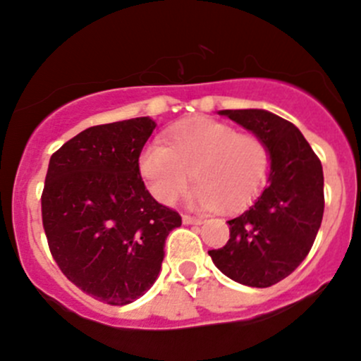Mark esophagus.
Instances as JSON below:
<instances>
[{
	"instance_id": "esophagus-1",
	"label": "esophagus",
	"mask_w": 361,
	"mask_h": 361,
	"mask_svg": "<svg viewBox=\"0 0 361 361\" xmlns=\"http://www.w3.org/2000/svg\"><path fill=\"white\" fill-rule=\"evenodd\" d=\"M183 223L185 225H200V223H202V218H199V216L183 214Z\"/></svg>"
}]
</instances>
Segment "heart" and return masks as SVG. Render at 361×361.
Masks as SVG:
<instances>
[{"label":"heart","mask_w":361,"mask_h":361,"mask_svg":"<svg viewBox=\"0 0 361 361\" xmlns=\"http://www.w3.org/2000/svg\"><path fill=\"white\" fill-rule=\"evenodd\" d=\"M140 174L152 195L171 206L197 188L192 200L204 209L237 211L245 207L267 183L271 150L261 136L211 119L183 123L168 145L152 142L138 159Z\"/></svg>","instance_id":"heart-1"}]
</instances>
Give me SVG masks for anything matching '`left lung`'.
Instances as JSON below:
<instances>
[{
    "label": "left lung",
    "mask_w": 361,
    "mask_h": 361,
    "mask_svg": "<svg viewBox=\"0 0 361 361\" xmlns=\"http://www.w3.org/2000/svg\"><path fill=\"white\" fill-rule=\"evenodd\" d=\"M219 114L268 143L271 171L256 202L228 221L226 245L209 256L231 280L263 289L289 276L308 256L324 218V169L289 121L259 109Z\"/></svg>",
    "instance_id": "8db88e82"
}]
</instances>
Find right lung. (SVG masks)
<instances>
[{"label": "right lung", "instance_id": "1", "mask_svg": "<svg viewBox=\"0 0 361 361\" xmlns=\"http://www.w3.org/2000/svg\"><path fill=\"white\" fill-rule=\"evenodd\" d=\"M149 117L81 131L51 155L41 216L48 247L85 294L124 306L161 271L164 242L181 216L150 195L138 169Z\"/></svg>", "mask_w": 361, "mask_h": 361}]
</instances>
